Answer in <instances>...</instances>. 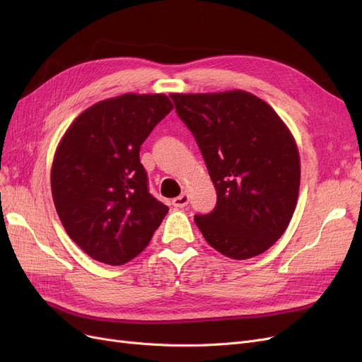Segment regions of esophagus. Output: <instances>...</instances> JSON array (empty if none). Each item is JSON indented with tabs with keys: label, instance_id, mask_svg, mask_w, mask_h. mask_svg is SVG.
I'll return each mask as SVG.
<instances>
[{
	"label": "esophagus",
	"instance_id": "obj_1",
	"mask_svg": "<svg viewBox=\"0 0 362 362\" xmlns=\"http://www.w3.org/2000/svg\"><path fill=\"white\" fill-rule=\"evenodd\" d=\"M189 201H190L189 193L184 192V193H181V194L178 196V198H175V199L172 201V204H173V206H177V208H184V206H187Z\"/></svg>",
	"mask_w": 362,
	"mask_h": 362
}]
</instances>
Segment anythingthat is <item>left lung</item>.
Instances as JSON below:
<instances>
[{
	"instance_id": "obj_1",
	"label": "left lung",
	"mask_w": 362,
	"mask_h": 362,
	"mask_svg": "<svg viewBox=\"0 0 362 362\" xmlns=\"http://www.w3.org/2000/svg\"><path fill=\"white\" fill-rule=\"evenodd\" d=\"M190 128L217 193L194 216L206 243L231 259L257 257L286 233L300 185V157L288 127L245 90L170 93Z\"/></svg>"
}]
</instances>
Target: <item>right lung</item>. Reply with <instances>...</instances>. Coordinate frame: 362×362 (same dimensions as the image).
Returning <instances> with one entry per match:
<instances>
[{
    "label": "right lung",
    "mask_w": 362,
    "mask_h": 362,
    "mask_svg": "<svg viewBox=\"0 0 362 362\" xmlns=\"http://www.w3.org/2000/svg\"><path fill=\"white\" fill-rule=\"evenodd\" d=\"M172 108L164 93H124L86 108L60 139L52 201L64 231L93 259L125 264L168 214L148 192L139 152Z\"/></svg>",
    "instance_id": "obj_1"
}]
</instances>
